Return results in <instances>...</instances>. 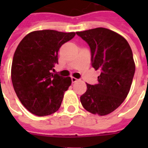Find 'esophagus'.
<instances>
[{
    "label": "esophagus",
    "instance_id": "1",
    "mask_svg": "<svg viewBox=\"0 0 148 148\" xmlns=\"http://www.w3.org/2000/svg\"><path fill=\"white\" fill-rule=\"evenodd\" d=\"M77 81H78V80H77V78H75V77H71V81H72V83H73V84L76 83Z\"/></svg>",
    "mask_w": 148,
    "mask_h": 148
}]
</instances>
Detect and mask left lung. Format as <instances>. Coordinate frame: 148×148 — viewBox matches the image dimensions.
Returning a JSON list of instances; mask_svg holds the SVG:
<instances>
[{
	"label": "left lung",
	"mask_w": 148,
	"mask_h": 148,
	"mask_svg": "<svg viewBox=\"0 0 148 148\" xmlns=\"http://www.w3.org/2000/svg\"><path fill=\"white\" fill-rule=\"evenodd\" d=\"M76 34L88 43L92 67L101 71L97 84H87L81 104L91 114L107 115L124 102L131 89L135 72L131 48L125 38L109 29L97 27Z\"/></svg>",
	"instance_id": "1"
}]
</instances>
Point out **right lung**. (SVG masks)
<instances>
[{"instance_id": "obj_1", "label": "right lung", "mask_w": 148, "mask_h": 148, "mask_svg": "<svg viewBox=\"0 0 148 148\" xmlns=\"http://www.w3.org/2000/svg\"><path fill=\"white\" fill-rule=\"evenodd\" d=\"M74 36V32L36 31L27 34L17 46L11 81L20 101L34 114L44 117L60 108L71 79L53 74V67L58 64L60 47Z\"/></svg>"}]
</instances>
